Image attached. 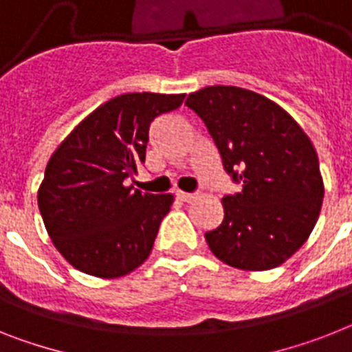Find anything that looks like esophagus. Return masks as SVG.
Returning a JSON list of instances; mask_svg holds the SVG:
<instances>
[{
    "label": "esophagus",
    "instance_id": "34e87169",
    "mask_svg": "<svg viewBox=\"0 0 352 352\" xmlns=\"http://www.w3.org/2000/svg\"><path fill=\"white\" fill-rule=\"evenodd\" d=\"M177 199L182 202H191L195 199V193H184V191H177Z\"/></svg>",
    "mask_w": 352,
    "mask_h": 352
}]
</instances>
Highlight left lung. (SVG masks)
Segmentation results:
<instances>
[{
	"label": "left lung",
	"mask_w": 352,
	"mask_h": 352,
	"mask_svg": "<svg viewBox=\"0 0 352 352\" xmlns=\"http://www.w3.org/2000/svg\"><path fill=\"white\" fill-rule=\"evenodd\" d=\"M186 105L217 144L240 191L223 195V220L206 231L211 252L243 270L279 267L302 247L324 199L317 152L277 103L234 85H209Z\"/></svg>",
	"instance_id": "1"
}]
</instances>
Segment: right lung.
Wrapping results in <instances>:
<instances>
[{
    "instance_id": "add662e5",
    "label": "right lung",
    "mask_w": 352,
    "mask_h": 352,
    "mask_svg": "<svg viewBox=\"0 0 352 352\" xmlns=\"http://www.w3.org/2000/svg\"><path fill=\"white\" fill-rule=\"evenodd\" d=\"M184 94L126 93L109 100L55 150L39 188L41 217L58 252L96 277H121L148 258L171 195L141 193L150 125Z\"/></svg>"
}]
</instances>
